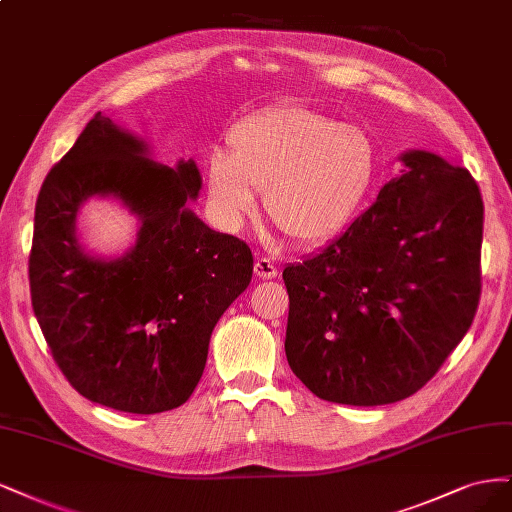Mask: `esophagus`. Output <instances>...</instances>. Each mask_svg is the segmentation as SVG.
<instances>
[{
	"label": "esophagus",
	"instance_id": "1",
	"mask_svg": "<svg viewBox=\"0 0 512 512\" xmlns=\"http://www.w3.org/2000/svg\"><path fill=\"white\" fill-rule=\"evenodd\" d=\"M255 274L259 278H274L278 274V268L270 257H257L255 259Z\"/></svg>",
	"mask_w": 512,
	"mask_h": 512
}]
</instances>
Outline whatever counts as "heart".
<instances>
[{"label":"heart","mask_w":512,"mask_h":512,"mask_svg":"<svg viewBox=\"0 0 512 512\" xmlns=\"http://www.w3.org/2000/svg\"><path fill=\"white\" fill-rule=\"evenodd\" d=\"M376 176V144L364 127L310 106L285 104L229 131V151L208 157V189L219 214L238 225L266 189V210L304 244L334 236L364 202Z\"/></svg>","instance_id":"obj_1"}]
</instances>
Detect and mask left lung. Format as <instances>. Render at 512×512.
Instances as JSON below:
<instances>
[{
	"instance_id": "1",
	"label": "left lung",
	"mask_w": 512,
	"mask_h": 512,
	"mask_svg": "<svg viewBox=\"0 0 512 512\" xmlns=\"http://www.w3.org/2000/svg\"><path fill=\"white\" fill-rule=\"evenodd\" d=\"M400 159L402 174L342 236L283 270L287 361L327 402L381 406L417 393L476 315V180L427 151Z\"/></svg>"
}]
</instances>
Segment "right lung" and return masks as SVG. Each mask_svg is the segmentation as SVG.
Returning <instances> with one entry per match:
<instances>
[{
	"instance_id": "add662e5",
	"label": "right lung",
	"mask_w": 512,
	"mask_h": 512,
	"mask_svg": "<svg viewBox=\"0 0 512 512\" xmlns=\"http://www.w3.org/2000/svg\"><path fill=\"white\" fill-rule=\"evenodd\" d=\"M200 189L193 159L161 166L102 112L44 178L31 306L55 364L87 400L155 415L185 404L200 383L212 329L253 276L246 242L187 208ZM95 194L123 201L141 221L121 258L89 256L77 242L79 206Z\"/></svg>"
}]
</instances>
